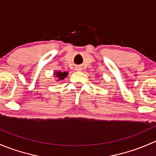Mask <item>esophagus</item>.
I'll return each instance as SVG.
<instances>
[{"label":"esophagus","instance_id":"esophagus-1","mask_svg":"<svg viewBox=\"0 0 156 156\" xmlns=\"http://www.w3.org/2000/svg\"><path fill=\"white\" fill-rule=\"evenodd\" d=\"M76 70H81V68H80V67H76Z\"/></svg>","mask_w":156,"mask_h":156}]
</instances>
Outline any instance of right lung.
<instances>
[{
    "instance_id": "obj_1",
    "label": "right lung",
    "mask_w": 156,
    "mask_h": 156,
    "mask_svg": "<svg viewBox=\"0 0 156 156\" xmlns=\"http://www.w3.org/2000/svg\"><path fill=\"white\" fill-rule=\"evenodd\" d=\"M55 74L58 78V80H62L66 77L68 73H67V72H57V73H55Z\"/></svg>"
}]
</instances>
